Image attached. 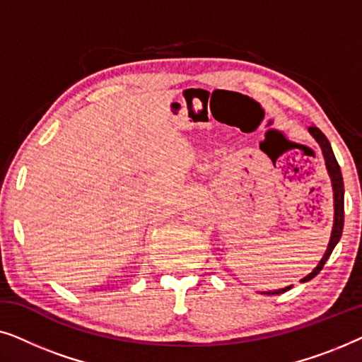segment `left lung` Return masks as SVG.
Masks as SVG:
<instances>
[{
    "label": "left lung",
    "mask_w": 362,
    "mask_h": 362,
    "mask_svg": "<svg viewBox=\"0 0 362 362\" xmlns=\"http://www.w3.org/2000/svg\"><path fill=\"white\" fill-rule=\"evenodd\" d=\"M308 132L321 148V153H323V158H325L326 170H328V175L331 177V186H333V202H334V219H333V229H331L329 244H328V247H326L323 259L320 260V264L315 267L311 274L306 275L305 279H301L300 281H308L313 279V276L320 274V270L323 269L326 260L329 259L331 252H333L336 244L339 242L341 234H343V226H344V182H343V175H341V168L334 158L333 148H331L328 138L323 135V132H321L318 127H310ZM290 288H291V285L285 286V288L275 290V291H262V295H280V293H285V291H288Z\"/></svg>",
    "instance_id": "8db88e82"
}]
</instances>
